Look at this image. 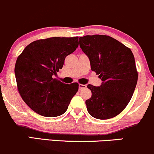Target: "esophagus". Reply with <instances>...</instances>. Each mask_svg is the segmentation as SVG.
Here are the masks:
<instances>
[{"instance_id": "34e87169", "label": "esophagus", "mask_w": 154, "mask_h": 154, "mask_svg": "<svg viewBox=\"0 0 154 154\" xmlns=\"http://www.w3.org/2000/svg\"><path fill=\"white\" fill-rule=\"evenodd\" d=\"M86 85H82V84H79V89L80 90H82V89L85 88Z\"/></svg>"}]
</instances>
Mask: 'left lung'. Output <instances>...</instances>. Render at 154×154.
I'll return each mask as SVG.
<instances>
[{"label":"left lung","instance_id":"1","mask_svg":"<svg viewBox=\"0 0 154 154\" xmlns=\"http://www.w3.org/2000/svg\"><path fill=\"white\" fill-rule=\"evenodd\" d=\"M79 42L91 70L102 80L99 87L87 86L92 93L85 101L88 112L100 120L116 117L129 104L137 82L134 55L129 47L106 35L80 37Z\"/></svg>","mask_w":154,"mask_h":154}]
</instances>
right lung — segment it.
<instances>
[{"mask_svg":"<svg viewBox=\"0 0 154 154\" xmlns=\"http://www.w3.org/2000/svg\"><path fill=\"white\" fill-rule=\"evenodd\" d=\"M78 37H52L29 44L18 56L14 73L20 96L34 112L56 117L68 109L79 84H65L53 78L67 55L76 50Z\"/></svg>","mask_w":154,"mask_h":154,"instance_id":"1","label":"right lung"}]
</instances>
